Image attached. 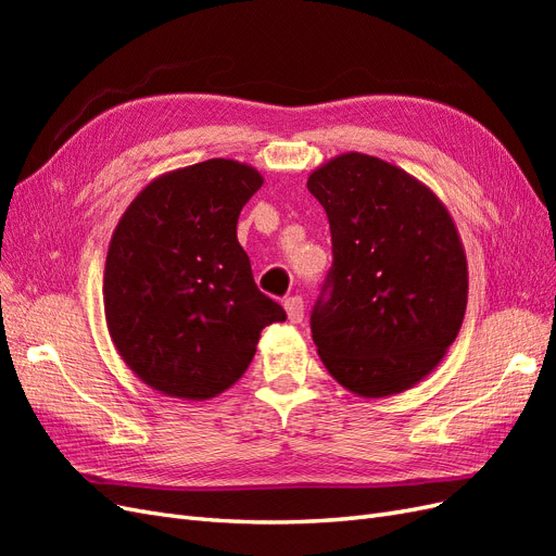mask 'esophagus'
Instances as JSON below:
<instances>
[{
	"mask_svg": "<svg viewBox=\"0 0 556 556\" xmlns=\"http://www.w3.org/2000/svg\"><path fill=\"white\" fill-rule=\"evenodd\" d=\"M285 311H288L290 323L299 325L301 319H304V301H301V296H290L285 301Z\"/></svg>",
	"mask_w": 556,
	"mask_h": 556,
	"instance_id": "1",
	"label": "esophagus"
}]
</instances>
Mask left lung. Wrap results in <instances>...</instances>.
I'll use <instances>...</instances> for the list:
<instances>
[{"label":"left lung","mask_w":556,"mask_h":556,"mask_svg":"<svg viewBox=\"0 0 556 556\" xmlns=\"http://www.w3.org/2000/svg\"><path fill=\"white\" fill-rule=\"evenodd\" d=\"M333 264L311 315L317 355L364 399L425 380L457 339L468 301L464 243L443 201L408 172L343 153L308 176Z\"/></svg>","instance_id":"obj_1"}]
</instances>
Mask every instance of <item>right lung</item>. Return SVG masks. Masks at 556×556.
Listing matches in <instances>:
<instances>
[{
    "mask_svg": "<svg viewBox=\"0 0 556 556\" xmlns=\"http://www.w3.org/2000/svg\"><path fill=\"white\" fill-rule=\"evenodd\" d=\"M255 166L215 157L150 180L117 220L104 315L117 355L164 396L206 401L250 366L285 311L262 294L237 239Z\"/></svg>",
    "mask_w": 556,
    "mask_h": 556,
    "instance_id": "1",
    "label": "right lung"
}]
</instances>
